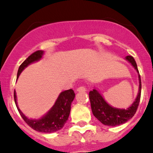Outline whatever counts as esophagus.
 I'll list each match as a JSON object with an SVG mask.
<instances>
[{
  "instance_id": "esophagus-1",
  "label": "esophagus",
  "mask_w": 153,
  "mask_h": 153,
  "mask_svg": "<svg viewBox=\"0 0 153 153\" xmlns=\"http://www.w3.org/2000/svg\"><path fill=\"white\" fill-rule=\"evenodd\" d=\"M86 88L84 86H80V87H78V89H77V91H78V92H86Z\"/></svg>"
}]
</instances>
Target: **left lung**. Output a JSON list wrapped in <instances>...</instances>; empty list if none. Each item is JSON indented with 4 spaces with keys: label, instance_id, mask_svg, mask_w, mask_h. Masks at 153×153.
Here are the masks:
<instances>
[{
    "label": "left lung",
    "instance_id": "obj_1",
    "mask_svg": "<svg viewBox=\"0 0 153 153\" xmlns=\"http://www.w3.org/2000/svg\"><path fill=\"white\" fill-rule=\"evenodd\" d=\"M126 59L132 64L137 72L139 73L137 64L133 57L128 55L126 57ZM138 78H139V91H138V96L132 106L126 109L112 107L104 101L103 97L100 95V93L96 89L90 91L89 96V100H90L91 108H92V113L95 115V118L98 121H101L103 124L110 126H115L124 124L130 118H132L138 109L140 99H141V81L140 74H138Z\"/></svg>",
    "mask_w": 153,
    "mask_h": 153
}]
</instances>
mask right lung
Segmentation results:
<instances>
[{
  "label": "right lung",
  "instance_id": "1",
  "mask_svg": "<svg viewBox=\"0 0 153 153\" xmlns=\"http://www.w3.org/2000/svg\"><path fill=\"white\" fill-rule=\"evenodd\" d=\"M43 53L44 51L38 50L31 54L19 67L17 78L19 77L23 69L29 64L41 59ZM75 92L72 89L64 91L60 94L55 105L52 106L49 112H47V115L39 120H32L27 118L18 108L17 105L15 91H14V99L21 116L31 128L40 132H53L63 128L69 118L71 104L75 98Z\"/></svg>",
  "mask_w": 153,
  "mask_h": 153
}]
</instances>
